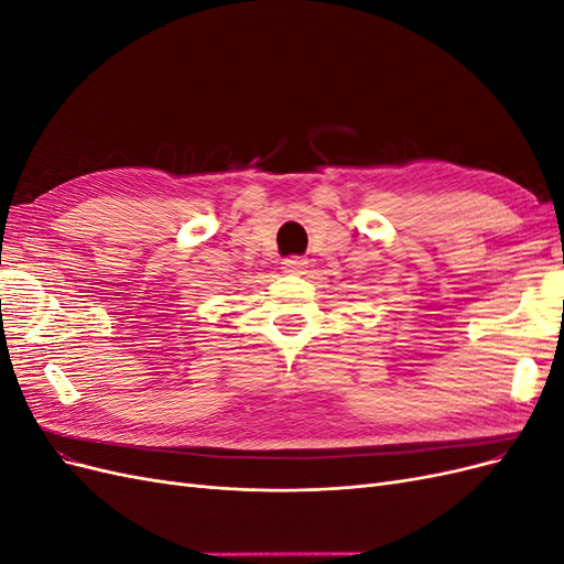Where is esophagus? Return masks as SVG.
Segmentation results:
<instances>
[{
    "instance_id": "obj_1",
    "label": "esophagus",
    "mask_w": 564,
    "mask_h": 564,
    "mask_svg": "<svg viewBox=\"0 0 564 564\" xmlns=\"http://www.w3.org/2000/svg\"><path fill=\"white\" fill-rule=\"evenodd\" d=\"M284 272H289V275H303V270L308 268V261L301 259V256H292V259H284Z\"/></svg>"
}]
</instances>
